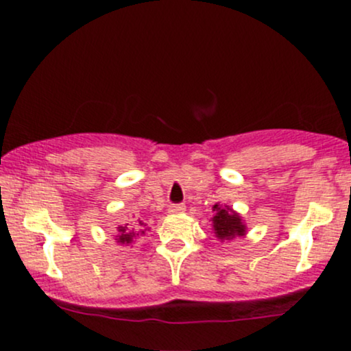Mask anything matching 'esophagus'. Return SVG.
Wrapping results in <instances>:
<instances>
[{
    "instance_id": "1",
    "label": "esophagus",
    "mask_w": 351,
    "mask_h": 351,
    "mask_svg": "<svg viewBox=\"0 0 351 351\" xmlns=\"http://www.w3.org/2000/svg\"><path fill=\"white\" fill-rule=\"evenodd\" d=\"M184 204H171L170 208H168V213L170 215H181V213H184Z\"/></svg>"
}]
</instances>
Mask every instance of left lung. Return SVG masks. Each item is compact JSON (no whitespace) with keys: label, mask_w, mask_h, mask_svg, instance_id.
Returning a JSON list of instances; mask_svg holds the SVG:
<instances>
[{"label":"left lung","mask_w":351,"mask_h":351,"mask_svg":"<svg viewBox=\"0 0 351 351\" xmlns=\"http://www.w3.org/2000/svg\"><path fill=\"white\" fill-rule=\"evenodd\" d=\"M213 211H215V216L211 217L213 234L221 243H224V241L228 243L236 237H244L247 234V226H245L243 216L231 206H228V204L223 206V204L216 203L213 206Z\"/></svg>","instance_id":"1"}]
</instances>
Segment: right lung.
I'll return each instance as SVG.
<instances>
[{"mask_svg": "<svg viewBox=\"0 0 351 351\" xmlns=\"http://www.w3.org/2000/svg\"><path fill=\"white\" fill-rule=\"evenodd\" d=\"M145 226H147V224H145L143 221H138L135 226H132V224H128V223L123 224V226H119L115 232V243L120 245L135 244V241L138 239V237L145 236V232L150 231V229L145 228Z\"/></svg>", "mask_w": 351, "mask_h": 351, "instance_id": "right-lung-1", "label": "right lung"}]
</instances>
